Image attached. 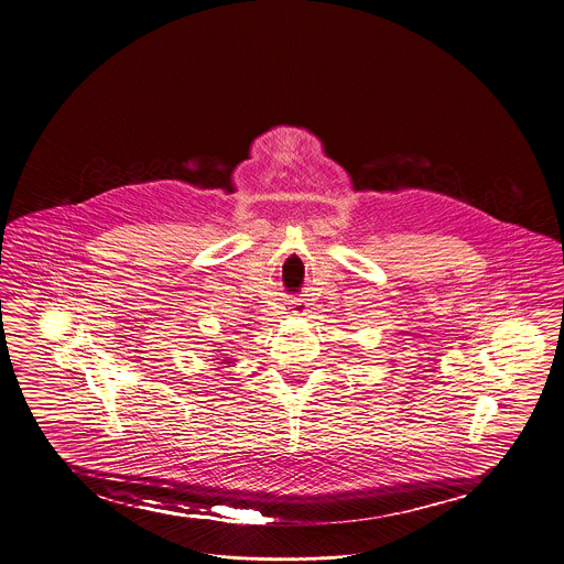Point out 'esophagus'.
<instances>
[{
  "label": "esophagus",
  "instance_id": "1",
  "mask_svg": "<svg viewBox=\"0 0 564 564\" xmlns=\"http://www.w3.org/2000/svg\"><path fill=\"white\" fill-rule=\"evenodd\" d=\"M290 308H292V313H294V315H303V311H304L303 304L292 303V306H290Z\"/></svg>",
  "mask_w": 564,
  "mask_h": 564
}]
</instances>
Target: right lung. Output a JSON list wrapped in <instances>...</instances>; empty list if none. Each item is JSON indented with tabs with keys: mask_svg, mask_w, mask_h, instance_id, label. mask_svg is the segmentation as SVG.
<instances>
[{
	"mask_svg": "<svg viewBox=\"0 0 564 564\" xmlns=\"http://www.w3.org/2000/svg\"><path fill=\"white\" fill-rule=\"evenodd\" d=\"M215 351H218V354H223V349H215ZM220 358H223V362H220L223 367H234V365H236V358H229L227 354H223Z\"/></svg>",
	"mask_w": 564,
	"mask_h": 564,
	"instance_id": "add662e5",
	"label": "right lung"
}]
</instances>
